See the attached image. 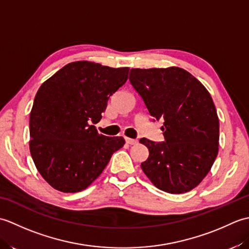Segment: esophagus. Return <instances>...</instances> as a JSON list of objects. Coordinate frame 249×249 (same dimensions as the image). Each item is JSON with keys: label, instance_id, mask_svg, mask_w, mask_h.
I'll return each instance as SVG.
<instances>
[{"label": "esophagus", "instance_id": "1", "mask_svg": "<svg viewBox=\"0 0 249 249\" xmlns=\"http://www.w3.org/2000/svg\"><path fill=\"white\" fill-rule=\"evenodd\" d=\"M125 141H126V143H128L130 145H134V144L138 143V141H137L136 139H131V138H125Z\"/></svg>", "mask_w": 249, "mask_h": 249}]
</instances>
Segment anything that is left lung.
<instances>
[{"mask_svg": "<svg viewBox=\"0 0 249 249\" xmlns=\"http://www.w3.org/2000/svg\"><path fill=\"white\" fill-rule=\"evenodd\" d=\"M133 84L165 141L140 139L149 149L141 169L157 188L184 194L197 187L218 154L219 120L208 89L183 68H133Z\"/></svg>", "mask_w": 249, "mask_h": 249, "instance_id": "left-lung-1", "label": "left lung"}]
</instances>
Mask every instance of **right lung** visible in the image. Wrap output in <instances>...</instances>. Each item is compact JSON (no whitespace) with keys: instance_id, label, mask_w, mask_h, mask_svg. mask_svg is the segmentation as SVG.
<instances>
[{"instance_id":"add662e5","label":"right lung","mask_w":249,"mask_h":249,"mask_svg":"<svg viewBox=\"0 0 249 249\" xmlns=\"http://www.w3.org/2000/svg\"><path fill=\"white\" fill-rule=\"evenodd\" d=\"M128 71L72 62L37 91L30 113V152L40 176L54 189H86L124 145L123 137L99 135L91 124L102 119L109 97L127 81Z\"/></svg>"}]
</instances>
